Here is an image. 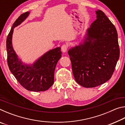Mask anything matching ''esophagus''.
<instances>
[{
  "instance_id": "34e87169",
  "label": "esophagus",
  "mask_w": 125,
  "mask_h": 125,
  "mask_svg": "<svg viewBox=\"0 0 125 125\" xmlns=\"http://www.w3.org/2000/svg\"><path fill=\"white\" fill-rule=\"evenodd\" d=\"M68 49V46L67 45H62V47H61V50L63 52H65L67 51V50Z\"/></svg>"
}]
</instances>
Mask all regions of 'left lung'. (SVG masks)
<instances>
[{"label": "left lung", "mask_w": 125, "mask_h": 125, "mask_svg": "<svg viewBox=\"0 0 125 125\" xmlns=\"http://www.w3.org/2000/svg\"><path fill=\"white\" fill-rule=\"evenodd\" d=\"M96 14L83 43L68 51L75 81L85 88L96 87L110 79L120 57L115 26L101 10Z\"/></svg>", "instance_id": "1"}]
</instances>
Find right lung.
Listing matches in <instances>:
<instances>
[{
    "mask_svg": "<svg viewBox=\"0 0 125 125\" xmlns=\"http://www.w3.org/2000/svg\"><path fill=\"white\" fill-rule=\"evenodd\" d=\"M27 11L19 17L12 25L7 39V62L10 72L21 85L27 90L43 92L54 83V73L61 57V47L48 51L32 64H24L18 58L12 45L14 29L21 24L29 16Z\"/></svg>",
    "mask_w": 125,
    "mask_h": 125,
    "instance_id": "1",
    "label": "right lung"
}]
</instances>
